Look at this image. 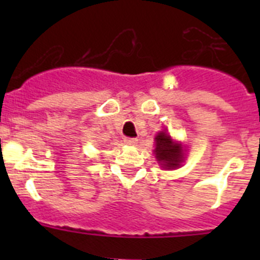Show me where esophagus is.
<instances>
[{
    "label": "esophagus",
    "mask_w": 260,
    "mask_h": 260,
    "mask_svg": "<svg viewBox=\"0 0 260 260\" xmlns=\"http://www.w3.org/2000/svg\"><path fill=\"white\" fill-rule=\"evenodd\" d=\"M137 142H138L137 138H132V137H125L124 138V143H127V145L133 146V145H136Z\"/></svg>",
    "instance_id": "1"
}]
</instances>
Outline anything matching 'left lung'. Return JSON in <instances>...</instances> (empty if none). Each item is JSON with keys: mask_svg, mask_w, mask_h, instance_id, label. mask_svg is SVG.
<instances>
[{"mask_svg": "<svg viewBox=\"0 0 260 260\" xmlns=\"http://www.w3.org/2000/svg\"><path fill=\"white\" fill-rule=\"evenodd\" d=\"M156 158L165 169H176L182 162V147L172 141L166 132H159L156 136Z\"/></svg>", "mask_w": 260, "mask_h": 260, "instance_id": "1", "label": "left lung"}]
</instances>
